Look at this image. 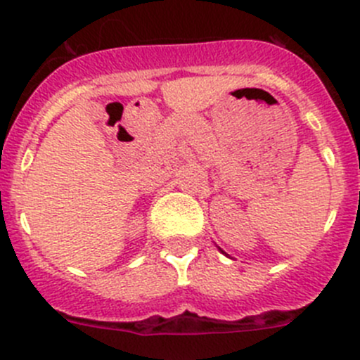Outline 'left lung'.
<instances>
[{"label":"left lung","instance_id":"8db88e82","mask_svg":"<svg viewBox=\"0 0 360 360\" xmlns=\"http://www.w3.org/2000/svg\"><path fill=\"white\" fill-rule=\"evenodd\" d=\"M217 249H219V248H217ZM219 250H221V249H219ZM221 252H223V254H224V256H228V254H226V252H224V250H221Z\"/></svg>","mask_w":360,"mask_h":360}]
</instances>
